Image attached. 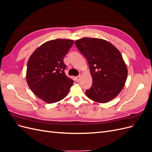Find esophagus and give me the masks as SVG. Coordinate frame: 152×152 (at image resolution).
Instances as JSON below:
<instances>
[{
	"mask_svg": "<svg viewBox=\"0 0 152 152\" xmlns=\"http://www.w3.org/2000/svg\"><path fill=\"white\" fill-rule=\"evenodd\" d=\"M75 79L77 82H79L80 80V75L79 76H77V77H75Z\"/></svg>",
	"mask_w": 152,
	"mask_h": 152,
	"instance_id": "34e87169",
	"label": "esophagus"
}]
</instances>
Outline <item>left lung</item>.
<instances>
[{
	"instance_id": "1",
	"label": "left lung",
	"mask_w": 152,
	"mask_h": 152,
	"mask_svg": "<svg viewBox=\"0 0 152 152\" xmlns=\"http://www.w3.org/2000/svg\"><path fill=\"white\" fill-rule=\"evenodd\" d=\"M75 44L87 60L93 78V85L86 91L87 97L100 103L115 98L127 77V68L121 52L102 39L84 37Z\"/></svg>"
}]
</instances>
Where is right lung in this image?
<instances>
[{
  "instance_id": "1",
  "label": "right lung",
  "mask_w": 152,
  "mask_h": 152,
  "mask_svg": "<svg viewBox=\"0 0 152 152\" xmlns=\"http://www.w3.org/2000/svg\"><path fill=\"white\" fill-rule=\"evenodd\" d=\"M74 40L57 39L37 48L27 63L26 79L30 89L46 103L59 102L66 97L73 81L64 70L63 58Z\"/></svg>"
}]
</instances>
